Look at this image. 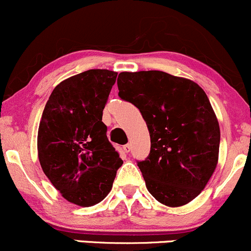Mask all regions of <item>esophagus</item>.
I'll return each mask as SVG.
<instances>
[{
  "label": "esophagus",
  "instance_id": "1",
  "mask_svg": "<svg viewBox=\"0 0 251 251\" xmlns=\"http://www.w3.org/2000/svg\"><path fill=\"white\" fill-rule=\"evenodd\" d=\"M130 149H131V146L129 145V143H126V145L123 146V151H125L126 153H129V151H130Z\"/></svg>",
  "mask_w": 251,
  "mask_h": 251
}]
</instances>
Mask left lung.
I'll use <instances>...</instances> for the list:
<instances>
[{
  "instance_id": "left-lung-1",
  "label": "left lung",
  "mask_w": 251,
  "mask_h": 251,
  "mask_svg": "<svg viewBox=\"0 0 251 251\" xmlns=\"http://www.w3.org/2000/svg\"><path fill=\"white\" fill-rule=\"evenodd\" d=\"M117 86L147 123L151 153L137 166L149 193L171 207L193 201L216 170L221 142L204 90L162 71L121 72Z\"/></svg>"
}]
</instances>
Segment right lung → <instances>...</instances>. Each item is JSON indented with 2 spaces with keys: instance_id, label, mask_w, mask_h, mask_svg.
Returning <instances> with one entry per match:
<instances>
[{
  "instance_id": "1",
  "label": "right lung",
  "mask_w": 251,
  "mask_h": 251,
  "mask_svg": "<svg viewBox=\"0 0 251 251\" xmlns=\"http://www.w3.org/2000/svg\"><path fill=\"white\" fill-rule=\"evenodd\" d=\"M117 72L89 70L61 81L50 94L38 131L41 168L67 201L92 206L110 192L122 159L102 122Z\"/></svg>"
}]
</instances>
